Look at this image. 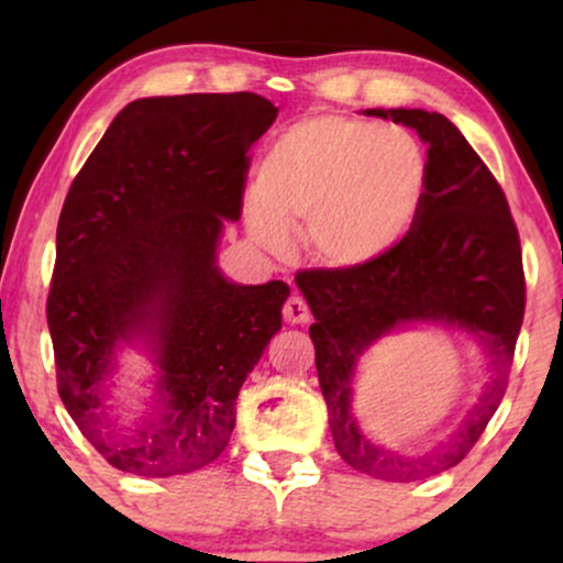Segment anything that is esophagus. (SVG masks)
Segmentation results:
<instances>
[{"label":"esophagus","instance_id":"1","mask_svg":"<svg viewBox=\"0 0 563 563\" xmlns=\"http://www.w3.org/2000/svg\"><path fill=\"white\" fill-rule=\"evenodd\" d=\"M284 320L289 322V325H305V322H310V307L302 297H289L287 302H284Z\"/></svg>","mask_w":563,"mask_h":563}]
</instances>
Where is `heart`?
<instances>
[{
	"instance_id": "obj_1",
	"label": "heart",
	"mask_w": 563,
	"mask_h": 563,
	"mask_svg": "<svg viewBox=\"0 0 563 563\" xmlns=\"http://www.w3.org/2000/svg\"><path fill=\"white\" fill-rule=\"evenodd\" d=\"M426 181V151L410 130L314 114L282 130L261 156L245 228L253 243L284 256L289 230L302 225L320 264L366 266L410 233Z\"/></svg>"
}]
</instances>
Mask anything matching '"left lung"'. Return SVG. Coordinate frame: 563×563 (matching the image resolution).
I'll return each mask as SVG.
<instances>
[{
  "instance_id": "obj_1",
  "label": "left lung",
  "mask_w": 563,
  "mask_h": 563,
  "mask_svg": "<svg viewBox=\"0 0 563 563\" xmlns=\"http://www.w3.org/2000/svg\"><path fill=\"white\" fill-rule=\"evenodd\" d=\"M418 130L428 143V181L418 220L374 264L312 268L295 276L314 314L310 338L330 433L349 466L384 482H415L456 466L497 412L526 314V274L510 205L487 164L449 118L426 110H366ZM445 321L481 335L490 382L449 442L422 457L363 435L350 410L355 361L391 327Z\"/></svg>"
}]
</instances>
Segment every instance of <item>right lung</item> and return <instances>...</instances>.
<instances>
[{
	"mask_svg": "<svg viewBox=\"0 0 563 563\" xmlns=\"http://www.w3.org/2000/svg\"><path fill=\"white\" fill-rule=\"evenodd\" d=\"M279 114L253 91L135 99L68 189L56 230L48 330L58 395L107 464L176 476L212 464L235 397L282 328L289 287L233 284L222 222L243 212L249 151ZM157 353V412L122 431L106 415L113 345Z\"/></svg>",
	"mask_w": 563,
	"mask_h": 563,
	"instance_id": "obj_1",
	"label": "right lung"
}]
</instances>
